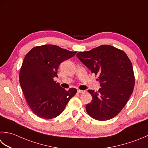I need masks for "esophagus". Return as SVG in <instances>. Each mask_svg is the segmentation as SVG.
Segmentation results:
<instances>
[{
  "instance_id": "1",
  "label": "esophagus",
  "mask_w": 148,
  "mask_h": 148,
  "mask_svg": "<svg viewBox=\"0 0 148 148\" xmlns=\"http://www.w3.org/2000/svg\"><path fill=\"white\" fill-rule=\"evenodd\" d=\"M86 91L85 90H77V93H84V92H85Z\"/></svg>"
}]
</instances>
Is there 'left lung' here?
<instances>
[{"mask_svg":"<svg viewBox=\"0 0 148 148\" xmlns=\"http://www.w3.org/2000/svg\"><path fill=\"white\" fill-rule=\"evenodd\" d=\"M92 73L99 75L101 87L88 90L92 100L86 110L92 118L106 121L119 113L134 90L135 77L131 61L126 54L113 46L103 45L76 55Z\"/></svg>","mask_w":148,"mask_h":148,"instance_id":"obj_1","label":"left lung"}]
</instances>
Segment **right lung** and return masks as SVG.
Instances as JSON below:
<instances>
[{"label": "right lung", "mask_w": 148, "mask_h": 148, "mask_svg": "<svg viewBox=\"0 0 148 148\" xmlns=\"http://www.w3.org/2000/svg\"><path fill=\"white\" fill-rule=\"evenodd\" d=\"M76 53L44 45L33 48L25 55L20 71V84L29 106L37 116L47 119L58 116L76 94V88L65 90L54 78L58 77L60 63Z\"/></svg>", "instance_id": "1"}]
</instances>
